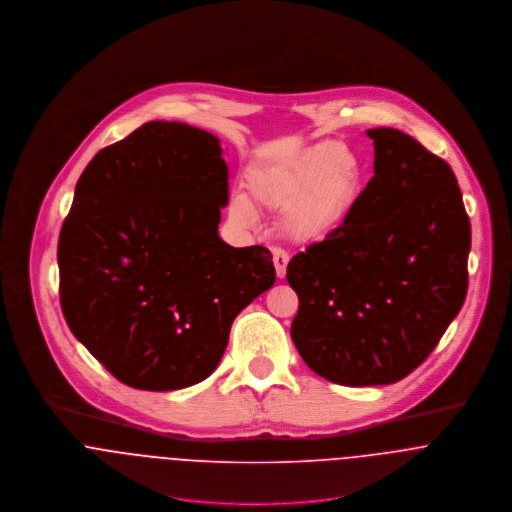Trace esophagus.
Listing matches in <instances>:
<instances>
[{"instance_id":"1","label":"esophagus","mask_w":512,"mask_h":512,"mask_svg":"<svg viewBox=\"0 0 512 512\" xmlns=\"http://www.w3.org/2000/svg\"><path fill=\"white\" fill-rule=\"evenodd\" d=\"M273 263H275V271L277 277L283 279L286 275V265H288V253L281 247H273Z\"/></svg>"}]
</instances>
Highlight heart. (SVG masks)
<instances>
[{
	"label": "heart",
	"instance_id": "heart-1",
	"mask_svg": "<svg viewBox=\"0 0 512 512\" xmlns=\"http://www.w3.org/2000/svg\"><path fill=\"white\" fill-rule=\"evenodd\" d=\"M247 180L257 204L286 212L284 228L292 239L318 241L353 212L365 186V165L349 147L322 141L290 159L253 169ZM229 212L243 222L255 216L241 194L231 198Z\"/></svg>",
	"mask_w": 512,
	"mask_h": 512
}]
</instances>
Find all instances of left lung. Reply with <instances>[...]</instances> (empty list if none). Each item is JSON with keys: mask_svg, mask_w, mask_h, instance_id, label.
Masks as SVG:
<instances>
[{"mask_svg": "<svg viewBox=\"0 0 512 512\" xmlns=\"http://www.w3.org/2000/svg\"><path fill=\"white\" fill-rule=\"evenodd\" d=\"M375 176L349 218L296 253L290 336L320 377L391 385L438 345L467 294L471 226L450 165L410 135L367 129Z\"/></svg>", "mask_w": 512, "mask_h": 512, "instance_id": "obj_1", "label": "left lung"}]
</instances>
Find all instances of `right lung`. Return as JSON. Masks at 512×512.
<instances>
[{
  "label": "right lung",
  "mask_w": 512,
  "mask_h": 512,
  "mask_svg": "<svg viewBox=\"0 0 512 512\" xmlns=\"http://www.w3.org/2000/svg\"><path fill=\"white\" fill-rule=\"evenodd\" d=\"M220 139L149 121L78 178L58 237L60 306L74 338L139 391H176L218 367L235 316L275 284L267 247H231Z\"/></svg>",
  "instance_id": "obj_1"
}]
</instances>
